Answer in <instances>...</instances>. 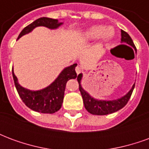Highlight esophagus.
<instances>
[{"mask_svg":"<svg viewBox=\"0 0 149 149\" xmlns=\"http://www.w3.org/2000/svg\"><path fill=\"white\" fill-rule=\"evenodd\" d=\"M76 72H77V73L79 74V73H81V68L80 66H77V68H76Z\"/></svg>","mask_w":149,"mask_h":149,"instance_id":"1","label":"esophagus"}]
</instances>
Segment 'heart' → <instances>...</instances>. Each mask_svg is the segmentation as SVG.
<instances>
[{
  "label": "heart",
  "mask_w": 149,
  "mask_h": 149,
  "mask_svg": "<svg viewBox=\"0 0 149 149\" xmlns=\"http://www.w3.org/2000/svg\"><path fill=\"white\" fill-rule=\"evenodd\" d=\"M116 31L112 27H107L104 29L103 25H93L88 28L82 33V39L87 41H91L100 37L101 41L106 43L110 41L115 37Z\"/></svg>",
  "instance_id": "heart-1"
}]
</instances>
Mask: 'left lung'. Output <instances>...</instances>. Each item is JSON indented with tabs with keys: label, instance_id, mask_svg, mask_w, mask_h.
<instances>
[{
	"label": "left lung",
	"instance_id": "obj_1",
	"mask_svg": "<svg viewBox=\"0 0 149 149\" xmlns=\"http://www.w3.org/2000/svg\"><path fill=\"white\" fill-rule=\"evenodd\" d=\"M121 43L128 44L135 49V51H136V49L135 47L134 43L132 41V38L124 30H121ZM82 77H83L82 73H80L77 76L79 89L81 91L85 109L88 112L93 114V115H108V114L113 113V112H117L118 110L121 109L122 108H124L126 105V104L128 103L135 87V84H133L131 89L128 91L125 96L120 97L118 99L111 100H99V99L92 97L87 91L84 90L83 88L82 85H81Z\"/></svg>",
	"mask_w": 149,
	"mask_h": 149
}]
</instances>
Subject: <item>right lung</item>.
<instances>
[{
    "label": "right lung",
    "mask_w": 149,
    "mask_h": 149,
    "mask_svg": "<svg viewBox=\"0 0 149 149\" xmlns=\"http://www.w3.org/2000/svg\"><path fill=\"white\" fill-rule=\"evenodd\" d=\"M63 24V22L56 19L40 17L24 28L19 34L17 40L25 34L31 33L35 28L39 26H44L49 29H56ZM77 65V64H73L65 68L49 85L42 89L36 91L22 87L19 84L13 68V77L15 86L22 101L30 109L36 112L41 113H54L57 112L62 106L67 81L72 78L74 79L77 76L75 70Z\"/></svg>",
    "instance_id": "obj_1"
}]
</instances>
